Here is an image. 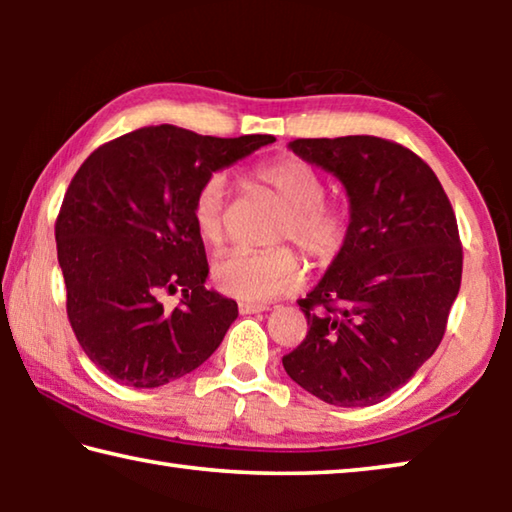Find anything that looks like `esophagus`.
Masks as SVG:
<instances>
[{
    "label": "esophagus",
    "instance_id": "34e87169",
    "mask_svg": "<svg viewBox=\"0 0 512 512\" xmlns=\"http://www.w3.org/2000/svg\"><path fill=\"white\" fill-rule=\"evenodd\" d=\"M266 305H253V302H241L239 311L241 314H259V311H266Z\"/></svg>",
    "mask_w": 512,
    "mask_h": 512
}]
</instances>
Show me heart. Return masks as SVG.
Segmentation results:
<instances>
[{
  "instance_id": "1",
  "label": "heart",
  "mask_w": 512,
  "mask_h": 512,
  "mask_svg": "<svg viewBox=\"0 0 512 512\" xmlns=\"http://www.w3.org/2000/svg\"><path fill=\"white\" fill-rule=\"evenodd\" d=\"M253 178L284 205L273 241H296L320 266L341 255L352 232V210L348 203L325 198L327 180L320 169L296 155H282L257 164ZM225 201L228 185L223 173H210L194 192L192 223L205 246L219 248L225 241ZM302 275V262L289 246L232 250L212 266L214 287L246 302L289 293L302 282Z\"/></svg>"
}]
</instances>
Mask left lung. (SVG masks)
Listing matches in <instances>:
<instances>
[{"label":"left lung","mask_w":512,"mask_h":512,"mask_svg":"<svg viewBox=\"0 0 512 512\" xmlns=\"http://www.w3.org/2000/svg\"><path fill=\"white\" fill-rule=\"evenodd\" d=\"M289 146L341 180L352 232L298 300L309 332L282 366L327 404H377L443 341L463 273L456 214L436 173L402 144L348 135Z\"/></svg>","instance_id":"obj_1"}]
</instances>
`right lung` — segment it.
<instances>
[{"mask_svg": "<svg viewBox=\"0 0 512 512\" xmlns=\"http://www.w3.org/2000/svg\"><path fill=\"white\" fill-rule=\"evenodd\" d=\"M273 135L210 137L162 124L90 153L56 219L67 318L99 370L155 388L196 370L239 316L237 302L205 289V246L192 223L198 185ZM184 291L169 312L164 292Z\"/></svg>", "mask_w": 512, "mask_h": 512, "instance_id": "add662e5", "label": "right lung"}]
</instances>
